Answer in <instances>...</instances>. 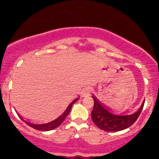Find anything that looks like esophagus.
Returning a JSON list of instances; mask_svg holds the SVG:
<instances>
[{
  "label": "esophagus",
  "mask_w": 159,
  "mask_h": 159,
  "mask_svg": "<svg viewBox=\"0 0 159 159\" xmlns=\"http://www.w3.org/2000/svg\"><path fill=\"white\" fill-rule=\"evenodd\" d=\"M91 92V88L90 87H86L83 88V90H82V96L83 97H87L90 94Z\"/></svg>",
  "instance_id": "1"
}]
</instances>
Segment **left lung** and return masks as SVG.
I'll list each match as a JSON object with an SVG mask.
<instances>
[{"mask_svg":"<svg viewBox=\"0 0 159 159\" xmlns=\"http://www.w3.org/2000/svg\"><path fill=\"white\" fill-rule=\"evenodd\" d=\"M92 97L94 100L93 109L91 112L93 121L100 129L113 132L121 131L131 126L139 117L144 103V100L140 107L131 114H129L128 110L119 114L117 111L102 103L94 94H92Z\"/></svg>","mask_w":159,"mask_h":159,"instance_id":"obj_1","label":"left lung"}]
</instances>
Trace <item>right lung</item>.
<instances>
[{"label": "right lung", "instance_id": "obj_1", "mask_svg": "<svg viewBox=\"0 0 159 159\" xmlns=\"http://www.w3.org/2000/svg\"><path fill=\"white\" fill-rule=\"evenodd\" d=\"M79 99H80V97L75 98L74 100H73V101H72L71 103L68 105V107H66V109L65 110V111H64V112L62 113L60 116H59L58 117H56V118L54 119V120H52L51 121L47 122V123H39H39H38V122L37 123H36V122L34 123V121H31V120H28V119H25V117H23L22 116L20 115V114H18L17 111L16 112H17V114H18V117H19L20 118L23 120V121L25 122L28 126L31 127V128H33L34 129L39 130V131H51V130L56 129V128L59 127L62 123H63V121L65 120L66 117L68 116V114H70V111H71L72 106H73V105L74 104V103H76V102Z\"/></svg>", "mask_w": 159, "mask_h": 159}]
</instances>
